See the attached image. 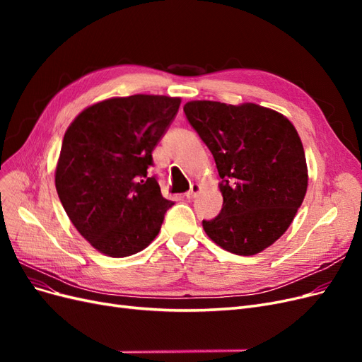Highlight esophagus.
Wrapping results in <instances>:
<instances>
[{
	"label": "esophagus",
	"mask_w": 362,
	"mask_h": 362,
	"mask_svg": "<svg viewBox=\"0 0 362 362\" xmlns=\"http://www.w3.org/2000/svg\"><path fill=\"white\" fill-rule=\"evenodd\" d=\"M199 185L198 184H192L190 185V190L185 193V196H187V199H193V198H196V194L199 193Z\"/></svg>",
	"instance_id": "obj_1"
}]
</instances>
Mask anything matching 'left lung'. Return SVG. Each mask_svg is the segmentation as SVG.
<instances>
[{
    "label": "left lung",
    "mask_w": 362,
    "mask_h": 362,
    "mask_svg": "<svg viewBox=\"0 0 362 362\" xmlns=\"http://www.w3.org/2000/svg\"><path fill=\"white\" fill-rule=\"evenodd\" d=\"M189 124L211 151L223 206L202 221L206 235L235 255H255L287 231L308 187L300 137L281 113L257 104L190 101Z\"/></svg>",
    "instance_id": "1"
}]
</instances>
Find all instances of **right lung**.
<instances>
[{
    "label": "right lung",
    "instance_id": "add662e5",
    "mask_svg": "<svg viewBox=\"0 0 362 362\" xmlns=\"http://www.w3.org/2000/svg\"><path fill=\"white\" fill-rule=\"evenodd\" d=\"M180 104L158 95L112 98L87 107L64 133L56 189L76 231L101 254L129 257L157 237L173 202L148 169Z\"/></svg>",
    "mask_w": 362,
    "mask_h": 362
}]
</instances>
